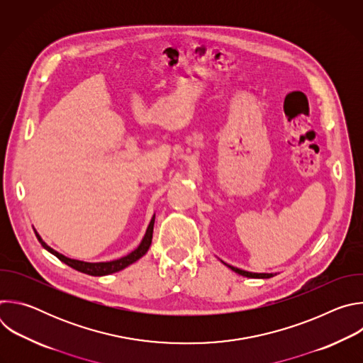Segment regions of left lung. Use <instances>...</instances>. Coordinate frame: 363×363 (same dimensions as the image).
<instances>
[{
	"label": "left lung",
	"mask_w": 363,
	"mask_h": 363,
	"mask_svg": "<svg viewBox=\"0 0 363 363\" xmlns=\"http://www.w3.org/2000/svg\"><path fill=\"white\" fill-rule=\"evenodd\" d=\"M223 264H225L228 269H231L233 272L238 273L240 276H244V277H250V279H270L273 276H276V273H251V272H245V270H241V269H237L234 266H230L227 263H224L223 260H220Z\"/></svg>",
	"instance_id": "obj_1"
}]
</instances>
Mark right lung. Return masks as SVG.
Returning a JSON list of instances; mask_svg holds the SVG:
<instances>
[{"mask_svg":"<svg viewBox=\"0 0 363 363\" xmlns=\"http://www.w3.org/2000/svg\"><path fill=\"white\" fill-rule=\"evenodd\" d=\"M153 224H155V216L150 218V223L145 231V235L142 238V241L139 242V245L130 251L129 254L118 258V260H112V262H99V263H90V262H83V260H76V258H70V257H66L65 254L56 251L55 248H51L50 245H47L43 238L40 237V234L35 231L34 228V233H35V237L37 240L40 241V244L53 255H56L60 262H63L65 264L70 266L72 269L80 272V273H84V274H89V276H108V274H112V273H116V272H121L123 269H126L128 266L133 264L135 262H138L140 257H143L146 254V251L149 250L150 247V242H152V233H153Z\"/></svg>","mask_w":363,"mask_h":363,"instance_id":"add662e5","label":"right lung"}]
</instances>
